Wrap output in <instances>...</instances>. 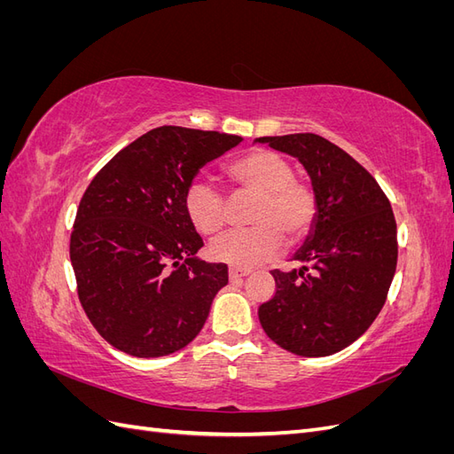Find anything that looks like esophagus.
I'll use <instances>...</instances> for the list:
<instances>
[{
	"instance_id": "1",
	"label": "esophagus",
	"mask_w": 454,
	"mask_h": 454,
	"mask_svg": "<svg viewBox=\"0 0 454 454\" xmlns=\"http://www.w3.org/2000/svg\"><path fill=\"white\" fill-rule=\"evenodd\" d=\"M250 269H239V267H229V278L231 280H240L244 277H248Z\"/></svg>"
}]
</instances>
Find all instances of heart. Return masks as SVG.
I'll use <instances>...</instances> for the list:
<instances>
[{
    "label": "heart",
    "mask_w": 454,
    "mask_h": 454,
    "mask_svg": "<svg viewBox=\"0 0 454 454\" xmlns=\"http://www.w3.org/2000/svg\"><path fill=\"white\" fill-rule=\"evenodd\" d=\"M225 174L237 193L255 195L248 214L254 225L210 244L208 254L217 263L248 269L277 254L282 237L297 244L309 235L318 210L316 195L310 185L297 180L295 167L284 155L255 147L232 159ZM184 208L200 235H215L225 225V199L208 182L197 180L187 187Z\"/></svg>",
    "instance_id": "1"
}]
</instances>
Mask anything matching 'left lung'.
I'll list each match as a JSON object with an SVG mask.
<instances>
[{"label":"left lung","instance_id":"8db88e82","mask_svg":"<svg viewBox=\"0 0 454 454\" xmlns=\"http://www.w3.org/2000/svg\"><path fill=\"white\" fill-rule=\"evenodd\" d=\"M255 142L299 159L318 208L312 232L294 255L303 267L270 270L277 294L259 307V322L287 352L335 354L367 332L387 301L397 263L390 200L358 160L318 134Z\"/></svg>","mask_w":454,"mask_h":454}]
</instances>
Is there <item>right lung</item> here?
I'll use <instances>...</instances> for the list:
<instances>
[{"mask_svg": "<svg viewBox=\"0 0 454 454\" xmlns=\"http://www.w3.org/2000/svg\"><path fill=\"white\" fill-rule=\"evenodd\" d=\"M240 136L159 127L109 160L79 202L70 239L77 295L109 345L138 358L184 348L229 282L225 263L195 254L204 242L184 197L206 162Z\"/></svg>", "mask_w": 454, "mask_h": 454, "instance_id": "add662e5", "label": "right lung"}]
</instances>
